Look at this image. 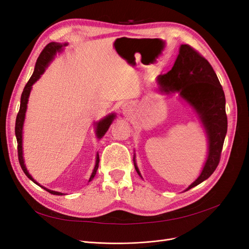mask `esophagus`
<instances>
[{"label":"esophagus","mask_w":249,"mask_h":249,"mask_svg":"<svg viewBox=\"0 0 249 249\" xmlns=\"http://www.w3.org/2000/svg\"><path fill=\"white\" fill-rule=\"evenodd\" d=\"M127 109H129V107H127V106H124V107H123V110H124V112H126V111H129V110H127Z\"/></svg>","instance_id":"esophagus-1"}]
</instances>
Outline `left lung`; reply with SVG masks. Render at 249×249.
I'll return each instance as SVG.
<instances>
[{
  "label": "left lung",
  "instance_id": "8db88e82",
  "mask_svg": "<svg viewBox=\"0 0 249 249\" xmlns=\"http://www.w3.org/2000/svg\"><path fill=\"white\" fill-rule=\"evenodd\" d=\"M157 85L161 93H178L180 99L189 105L196 113L207 135L208 155L205 165L198 178L185 190L187 191L211 177L219 164L228 131L224 92L208 60L188 44L179 47L171 71L158 76ZM133 161L135 169L143 178L135 155Z\"/></svg>",
  "mask_w": 249,
  "mask_h": 249
}]
</instances>
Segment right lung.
I'll use <instances>...</instances> for the list:
<instances>
[{
	"label": "right lung",
	"instance_id": "right-lung-1",
	"mask_svg": "<svg viewBox=\"0 0 249 249\" xmlns=\"http://www.w3.org/2000/svg\"><path fill=\"white\" fill-rule=\"evenodd\" d=\"M67 42L64 43H60V42H50L48 46L43 49V51L41 52V54L39 55L38 59H37L36 64H35V69L33 71V74L30 78V80L28 81V83L26 84L24 91L21 93V97H20V106H19V111L18 113L17 116V120H16V136H17V140H18V161L21 166L22 171L25 172V175L34 182L36 185L40 186L41 188H43L44 190H47L48 192L54 194V195H62L63 193L61 192H57V191H53L48 189V188L41 186L39 183H37L36 180L32 178V176L30 175L26 164H25V159H24V152H22V129H24V123H25V118H26V112H27V107H28V101H29V96L30 93H31V89L32 86L35 82H37L39 80V78L41 77V74L46 71V69L50 65V63L54 60L55 56L57 55V53H61L64 50V47L67 46ZM116 114L115 113H110L106 117H104L103 119H101L100 122H96L94 124L95 125V136L96 138H103V136L106 132L108 131V129L110 127L111 124L113 123V120L115 119ZM99 163H100V157H99V153L96 154L95 157V165L93 171L91 173V176L89 178L88 182H91L93 179V178L96 175L97 168H99Z\"/></svg>",
	"mask_w": 249,
	"mask_h": 249
}]
</instances>
